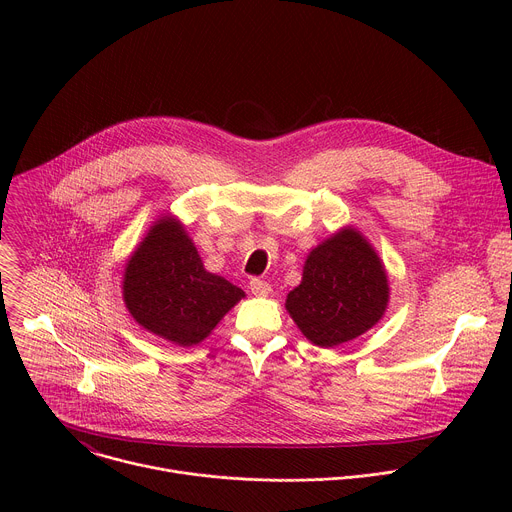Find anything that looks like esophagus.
Here are the masks:
<instances>
[{"label": "esophagus", "mask_w": 512, "mask_h": 512, "mask_svg": "<svg viewBox=\"0 0 512 512\" xmlns=\"http://www.w3.org/2000/svg\"><path fill=\"white\" fill-rule=\"evenodd\" d=\"M249 289H251V294H253V296L265 298V296H269V291H271V285H269V283H267L265 279L253 277V279L249 281Z\"/></svg>", "instance_id": "1"}]
</instances>
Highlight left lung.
<instances>
[{
    "label": "left lung",
    "mask_w": 512,
    "mask_h": 512,
    "mask_svg": "<svg viewBox=\"0 0 512 512\" xmlns=\"http://www.w3.org/2000/svg\"><path fill=\"white\" fill-rule=\"evenodd\" d=\"M387 302L381 259L356 231L344 229L310 253L285 308L308 340L330 348L373 328Z\"/></svg>",
    "instance_id": "8db88e82"
}]
</instances>
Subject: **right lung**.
<instances>
[{
    "label": "right lung",
    "mask_w": 512,
    "mask_h": 512,
    "mask_svg": "<svg viewBox=\"0 0 512 512\" xmlns=\"http://www.w3.org/2000/svg\"><path fill=\"white\" fill-rule=\"evenodd\" d=\"M243 296L241 287L204 269L172 216L158 221L125 267L123 298L135 322L178 346L204 340Z\"/></svg>",
    "instance_id": "add662e5"
}]
</instances>
